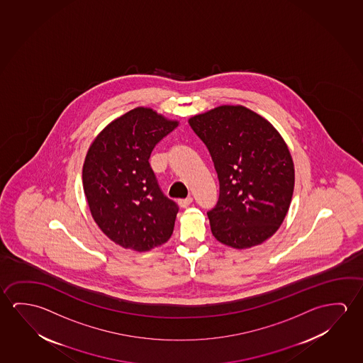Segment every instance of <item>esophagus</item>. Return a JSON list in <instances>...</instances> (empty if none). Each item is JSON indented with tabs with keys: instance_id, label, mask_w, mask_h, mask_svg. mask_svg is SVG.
Listing matches in <instances>:
<instances>
[{
	"instance_id": "1",
	"label": "esophagus",
	"mask_w": 363,
	"mask_h": 363,
	"mask_svg": "<svg viewBox=\"0 0 363 363\" xmlns=\"http://www.w3.org/2000/svg\"><path fill=\"white\" fill-rule=\"evenodd\" d=\"M191 201H193V198L188 196V198H185V199H179L178 203L180 207L186 208L189 204H191Z\"/></svg>"
}]
</instances>
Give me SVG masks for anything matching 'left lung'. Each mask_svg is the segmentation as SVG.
<instances>
[{"mask_svg":"<svg viewBox=\"0 0 363 363\" xmlns=\"http://www.w3.org/2000/svg\"><path fill=\"white\" fill-rule=\"evenodd\" d=\"M189 125L218 175V201L207 213L213 236L233 248L266 241L288 213L295 182L280 133L243 106H219L191 117Z\"/></svg>","mask_w":363,"mask_h":363,"instance_id":"left-lung-1","label":"left lung"}]
</instances>
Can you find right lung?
Instances as JSON below:
<instances>
[{
    "instance_id": "add662e5",
    "label": "right lung",
    "mask_w": 363,
    "mask_h": 363,
    "mask_svg": "<svg viewBox=\"0 0 363 363\" xmlns=\"http://www.w3.org/2000/svg\"><path fill=\"white\" fill-rule=\"evenodd\" d=\"M178 122L138 107L104 127L86 152L83 188L93 219L104 235L138 252L170 238L179 207L150 167L157 143Z\"/></svg>"
}]
</instances>
